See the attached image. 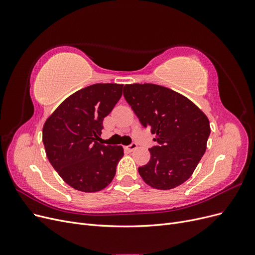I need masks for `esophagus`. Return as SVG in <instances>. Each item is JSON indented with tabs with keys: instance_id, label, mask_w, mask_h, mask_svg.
I'll use <instances>...</instances> for the list:
<instances>
[{
	"instance_id": "34e87169",
	"label": "esophagus",
	"mask_w": 255,
	"mask_h": 255,
	"mask_svg": "<svg viewBox=\"0 0 255 255\" xmlns=\"http://www.w3.org/2000/svg\"><path fill=\"white\" fill-rule=\"evenodd\" d=\"M135 149H137V143H135V142L130 143L129 145L126 146V150H127V151H128V152H132V151H134Z\"/></svg>"
}]
</instances>
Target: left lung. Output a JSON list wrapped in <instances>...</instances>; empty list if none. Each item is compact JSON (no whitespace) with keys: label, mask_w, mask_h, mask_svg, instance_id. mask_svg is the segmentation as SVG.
Instances as JSON below:
<instances>
[{"label":"left lung","mask_w":255,"mask_h":255,"mask_svg":"<svg viewBox=\"0 0 255 255\" xmlns=\"http://www.w3.org/2000/svg\"><path fill=\"white\" fill-rule=\"evenodd\" d=\"M123 96L157 142L149 150V163L138 168L142 180L160 190L180 186L205 153L211 133L206 115L186 97L155 84L126 85Z\"/></svg>","instance_id":"8db88e82"}]
</instances>
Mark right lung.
<instances>
[{"label": "right lung", "instance_id": "1", "mask_svg": "<svg viewBox=\"0 0 255 255\" xmlns=\"http://www.w3.org/2000/svg\"><path fill=\"white\" fill-rule=\"evenodd\" d=\"M122 84H94L69 96L42 129L45 154L69 186L96 192L109 186L123 156L122 145L99 143L103 120L122 96Z\"/></svg>", "mask_w": 255, "mask_h": 255}]
</instances>
